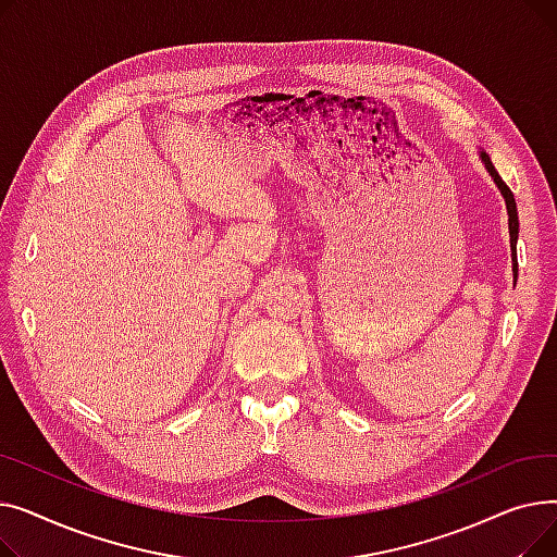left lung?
I'll use <instances>...</instances> for the list:
<instances>
[{
  "label": "left lung",
  "mask_w": 557,
  "mask_h": 557,
  "mask_svg": "<svg viewBox=\"0 0 557 557\" xmlns=\"http://www.w3.org/2000/svg\"><path fill=\"white\" fill-rule=\"evenodd\" d=\"M481 160H483L485 169L490 171V175L494 178L496 187L502 189V194H504V198H506V208H508V227H510V242H512V255H515L517 234H519V219H517V202H515V196H512L510 187L502 181V175L496 173V169H494V164H492V160H490V156H487L485 151H481ZM515 271H517V263H515Z\"/></svg>",
  "instance_id": "left-lung-1"
}]
</instances>
